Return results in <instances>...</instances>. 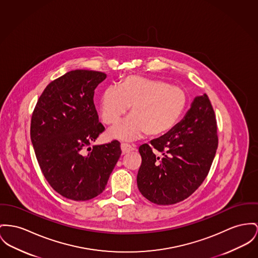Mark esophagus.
Returning a JSON list of instances; mask_svg holds the SVG:
<instances>
[{
	"instance_id": "1",
	"label": "esophagus",
	"mask_w": 258,
	"mask_h": 258,
	"mask_svg": "<svg viewBox=\"0 0 258 258\" xmlns=\"http://www.w3.org/2000/svg\"><path fill=\"white\" fill-rule=\"evenodd\" d=\"M120 148L122 155H125V154H127V153H130V152H132V151L134 150V147H133V146H131V145H129V144H125V143L121 144Z\"/></svg>"
}]
</instances>
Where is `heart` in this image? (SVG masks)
<instances>
[{
  "instance_id": "1",
  "label": "heart",
  "mask_w": 258,
  "mask_h": 258,
  "mask_svg": "<svg viewBox=\"0 0 258 258\" xmlns=\"http://www.w3.org/2000/svg\"><path fill=\"white\" fill-rule=\"evenodd\" d=\"M187 103L186 93L179 87L139 75L126 76L118 86L103 90L100 112L103 122L119 120L131 105L132 114L108 130L111 139L132 141L146 133L160 136L169 132L180 119Z\"/></svg>"
}]
</instances>
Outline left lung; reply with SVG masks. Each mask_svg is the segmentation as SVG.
<instances>
[{"label":"left lung","instance_id":"left-lung-1","mask_svg":"<svg viewBox=\"0 0 258 258\" xmlns=\"http://www.w3.org/2000/svg\"><path fill=\"white\" fill-rule=\"evenodd\" d=\"M151 144L139 148L140 192L160 206L189 198L205 181L218 146L215 113L207 95L196 97L184 118Z\"/></svg>","mask_w":258,"mask_h":258}]
</instances>
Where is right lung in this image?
I'll return each mask as SVG.
<instances>
[{"mask_svg":"<svg viewBox=\"0 0 258 258\" xmlns=\"http://www.w3.org/2000/svg\"><path fill=\"white\" fill-rule=\"evenodd\" d=\"M105 78L99 71H69L46 87L32 114L30 137L40 168L52 189L72 201L102 194L120 157L118 141L90 147L104 130L94 94Z\"/></svg>","mask_w":258,"mask_h":258,"instance_id":"right-lung-1","label":"right lung"}]
</instances>
